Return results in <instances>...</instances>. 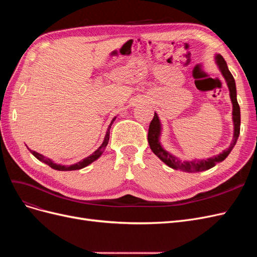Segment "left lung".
Listing matches in <instances>:
<instances>
[{"label": "left lung", "mask_w": 257, "mask_h": 257, "mask_svg": "<svg viewBox=\"0 0 257 257\" xmlns=\"http://www.w3.org/2000/svg\"><path fill=\"white\" fill-rule=\"evenodd\" d=\"M215 60L223 77L227 82L228 89H229V95L232 103V120H234V138H232V143L228 147V149L224 150L222 153H220L219 155H215L213 158H210L207 160H200V161L182 162L179 159H177L176 157H174L173 154L168 153L166 150H164V148L161 146L160 144L161 123H160L158 114L154 112V116L149 125V131H148V143L150 145L152 152L157 155L160 160L164 162L167 166L172 167L174 169L182 170V172H185V173H198V172H204V170L212 168L213 166H215V164H217V163H220L227 158V155L230 153L232 148L235 147L237 143V139L240 134V107L237 102V91H236L235 79L234 77H232L231 73L229 72L226 62H225L224 58L221 56V54H217L215 57Z\"/></svg>", "instance_id": "left-lung-1"}]
</instances>
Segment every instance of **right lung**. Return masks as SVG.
<instances>
[{"label":"right lung","instance_id":"add662e5","mask_svg":"<svg viewBox=\"0 0 257 257\" xmlns=\"http://www.w3.org/2000/svg\"><path fill=\"white\" fill-rule=\"evenodd\" d=\"M114 119H115V118H113V119H112V121H111V123H110V125L108 126V130H107V132H106V136H105L104 142H103V144H102V145H100V147L98 148V149H97L94 153L91 154L90 157L85 158L84 160H82V161L78 162V163H77V164L69 165V166L57 165L56 163H53L51 160H49V159H47L46 157H44L43 154H40V153H37V152L32 151V150H30V151H31V153H32L37 160H40V161L44 162L45 164L49 165V166H50L51 168H53V169H57V170H63V172H68V170H77V169H81V168H83V167H85V166H88L89 164H91V163H93V162H94L95 160H97V159L100 157V155H102V153L104 152L105 148H106V147H107V145H108V141H109L110 127H111V125H112V123H113Z\"/></svg>","mask_w":257,"mask_h":257}]
</instances>
